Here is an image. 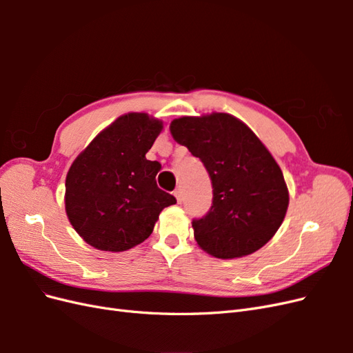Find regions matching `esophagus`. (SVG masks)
<instances>
[{"label": "esophagus", "instance_id": "obj_1", "mask_svg": "<svg viewBox=\"0 0 353 353\" xmlns=\"http://www.w3.org/2000/svg\"><path fill=\"white\" fill-rule=\"evenodd\" d=\"M174 196L176 197V200H178V201H183V190H181V188H176V190L174 191Z\"/></svg>", "mask_w": 353, "mask_h": 353}]
</instances>
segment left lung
I'll return each mask as SVG.
<instances>
[{"label": "left lung", "instance_id": "1", "mask_svg": "<svg viewBox=\"0 0 353 353\" xmlns=\"http://www.w3.org/2000/svg\"><path fill=\"white\" fill-rule=\"evenodd\" d=\"M169 130L201 160L212 181L210 210L193 221L197 244L219 259L259 250L279 231L288 208L287 184L268 148L228 113L183 116Z\"/></svg>", "mask_w": 353, "mask_h": 353}]
</instances>
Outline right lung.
Returning <instances> with one entry per match:
<instances>
[{"label":"right lung","instance_id":"1","mask_svg":"<svg viewBox=\"0 0 353 353\" xmlns=\"http://www.w3.org/2000/svg\"><path fill=\"white\" fill-rule=\"evenodd\" d=\"M162 128V121L147 113L122 114L73 160L66 175V215L92 248L132 249L150 237L160 212L176 203L156 184L162 166L145 159Z\"/></svg>","mask_w":353,"mask_h":353}]
</instances>
